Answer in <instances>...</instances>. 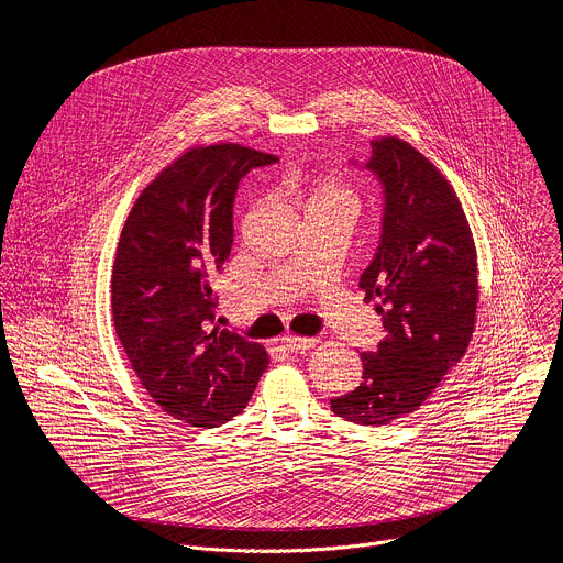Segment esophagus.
<instances>
[{
  "instance_id": "obj_1",
  "label": "esophagus",
  "mask_w": 563,
  "mask_h": 563,
  "mask_svg": "<svg viewBox=\"0 0 563 563\" xmlns=\"http://www.w3.org/2000/svg\"><path fill=\"white\" fill-rule=\"evenodd\" d=\"M283 347L287 350V352H305V350H309V347H313L316 345V339H300V336H285L283 341Z\"/></svg>"
}]
</instances>
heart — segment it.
Instances as JSON below:
<instances>
[{"instance_id":"b5f03b06","label":"heart","mask_w":563,"mask_h":563,"mask_svg":"<svg viewBox=\"0 0 563 563\" xmlns=\"http://www.w3.org/2000/svg\"><path fill=\"white\" fill-rule=\"evenodd\" d=\"M356 198L354 194L336 183V180H320L318 185L311 187L309 194V207H339V209H354Z\"/></svg>"}]
</instances>
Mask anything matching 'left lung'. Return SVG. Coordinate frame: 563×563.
I'll return each instance as SVG.
<instances>
[{"mask_svg": "<svg viewBox=\"0 0 563 563\" xmlns=\"http://www.w3.org/2000/svg\"><path fill=\"white\" fill-rule=\"evenodd\" d=\"M361 169L380 185L383 216L358 287L376 305L385 336L361 354L358 387L330 406L345 421L378 428L419 410L465 354L476 318V250L459 198L415 146L374 140Z\"/></svg>", "mask_w": 563, "mask_h": 563, "instance_id": "obj_1", "label": "left lung"}]
</instances>
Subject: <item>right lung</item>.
Instances as JSON below:
<instances>
[{"instance_id": "1", "label": "right lung", "mask_w": 563, "mask_h": 563, "mask_svg": "<svg viewBox=\"0 0 563 563\" xmlns=\"http://www.w3.org/2000/svg\"><path fill=\"white\" fill-rule=\"evenodd\" d=\"M276 155L240 144L187 151L135 200L111 276L115 334L155 404L194 428H216L250 404L267 354L218 330L211 287L233 245V200Z\"/></svg>"}]
</instances>
